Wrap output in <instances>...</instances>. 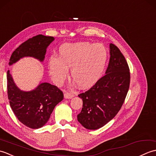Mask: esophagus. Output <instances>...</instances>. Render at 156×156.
I'll return each mask as SVG.
<instances>
[{
  "mask_svg": "<svg viewBox=\"0 0 156 156\" xmlns=\"http://www.w3.org/2000/svg\"><path fill=\"white\" fill-rule=\"evenodd\" d=\"M72 97H74V94L72 93H69L68 92H64V98L66 99H69V98H72Z\"/></svg>",
  "mask_w": 156,
  "mask_h": 156,
  "instance_id": "1",
  "label": "esophagus"
}]
</instances>
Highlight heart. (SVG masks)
Instances as JSON below:
<instances>
[{
  "mask_svg": "<svg viewBox=\"0 0 156 156\" xmlns=\"http://www.w3.org/2000/svg\"><path fill=\"white\" fill-rule=\"evenodd\" d=\"M108 52L101 44L77 42L66 44L59 49L58 58L48 60L49 74L55 84H61L70 69L71 77L80 88H88L101 78L107 62Z\"/></svg>",
  "mask_w": 156,
  "mask_h": 156,
  "instance_id": "obj_1",
  "label": "heart"
}]
</instances>
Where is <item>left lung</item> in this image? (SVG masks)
Returning a JSON list of instances; mask_svg holds the SVG:
<instances>
[{
  "label": "left lung",
  "instance_id": "obj_1",
  "mask_svg": "<svg viewBox=\"0 0 156 156\" xmlns=\"http://www.w3.org/2000/svg\"><path fill=\"white\" fill-rule=\"evenodd\" d=\"M110 59L105 75L88 90L78 95L83 105L77 116L84 127L95 130L113 119L120 110L129 90L130 72L119 49L110 44Z\"/></svg>",
  "mask_w": 156,
  "mask_h": 156
}]
</instances>
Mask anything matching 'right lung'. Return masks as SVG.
Returning <instances> with one entry per match:
<instances>
[{"label": "right lung", "instance_id": "right-lung-1", "mask_svg": "<svg viewBox=\"0 0 156 156\" xmlns=\"http://www.w3.org/2000/svg\"><path fill=\"white\" fill-rule=\"evenodd\" d=\"M54 40L53 37L43 35L29 39L12 52L9 64L11 66L24 57H33L43 62L46 49ZM6 76L9 103L16 118L29 128L42 127L55 106L64 98L62 91L48 82L40 83L31 91H23L16 87L9 70Z\"/></svg>", "mask_w": 156, "mask_h": 156}]
</instances>
